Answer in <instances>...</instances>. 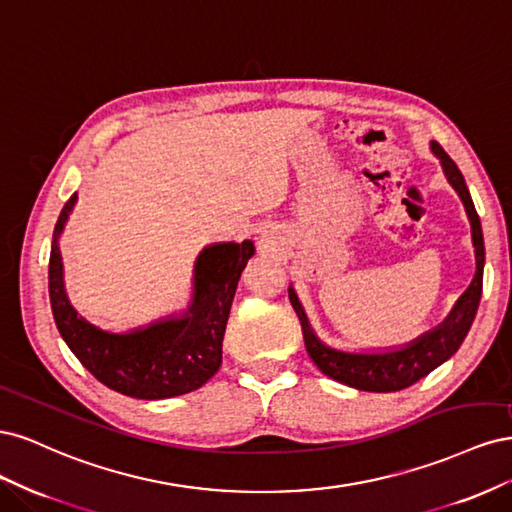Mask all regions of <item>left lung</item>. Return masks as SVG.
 Listing matches in <instances>:
<instances>
[{
	"label": "left lung",
	"mask_w": 512,
	"mask_h": 512,
	"mask_svg": "<svg viewBox=\"0 0 512 512\" xmlns=\"http://www.w3.org/2000/svg\"><path fill=\"white\" fill-rule=\"evenodd\" d=\"M431 153L440 160L446 181L453 185V190L461 198L463 207H466L470 228H472L474 256H476L474 280L470 282L468 290L457 299L451 314H448L436 329L423 333L421 337L412 339L410 344H404L399 348H386V350H374V352L342 350L327 344L324 339L316 335L312 322H309L305 314V307L299 301L297 290L292 286L288 288L290 303L301 320L307 354L312 356V361L324 376H329L346 386H352V389L369 391V393H395L401 389H408L410 384L425 378L433 369L451 359L463 344V339H466L474 322L476 309L480 303V294H483V269H485L483 228H480V220L474 209L470 190L457 164L448 158V153L436 141H431Z\"/></svg>",
	"instance_id": "left-lung-1"
}]
</instances>
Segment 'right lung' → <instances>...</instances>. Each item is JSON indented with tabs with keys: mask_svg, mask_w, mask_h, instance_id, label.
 <instances>
[{
	"mask_svg": "<svg viewBox=\"0 0 512 512\" xmlns=\"http://www.w3.org/2000/svg\"><path fill=\"white\" fill-rule=\"evenodd\" d=\"M61 209L51 241L49 297L57 329L85 369L108 389L134 399H168L192 393L222 365V339L232 299L254 243H213L194 262L190 305L145 327L113 333L76 312L64 282L59 237L76 205Z\"/></svg>",
	"mask_w": 512,
	"mask_h": 512,
	"instance_id": "add662e5",
	"label": "right lung"
}]
</instances>
